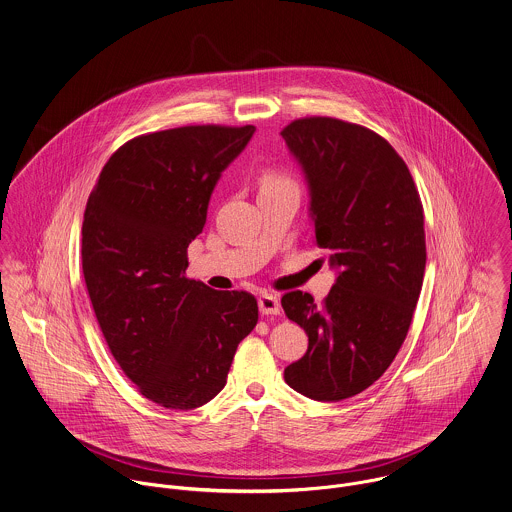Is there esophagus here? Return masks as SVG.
<instances>
[{"label":"esophagus","instance_id":"34e87169","mask_svg":"<svg viewBox=\"0 0 512 512\" xmlns=\"http://www.w3.org/2000/svg\"><path fill=\"white\" fill-rule=\"evenodd\" d=\"M259 312L263 316H269V314H279L281 312V302L277 296L273 294H261L259 296Z\"/></svg>","mask_w":512,"mask_h":512}]
</instances>
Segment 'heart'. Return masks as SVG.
<instances>
[{"label":"heart","mask_w":512,"mask_h":512,"mask_svg":"<svg viewBox=\"0 0 512 512\" xmlns=\"http://www.w3.org/2000/svg\"><path fill=\"white\" fill-rule=\"evenodd\" d=\"M283 186H292L290 178H286L284 174L279 172H267L261 178V190H271V188H283Z\"/></svg>","instance_id":"b5f03b06"}]
</instances>
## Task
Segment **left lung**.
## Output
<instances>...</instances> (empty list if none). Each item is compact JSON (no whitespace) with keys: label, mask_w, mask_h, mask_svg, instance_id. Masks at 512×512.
<instances>
[{"label":"left lung","mask_w":512,"mask_h":512,"mask_svg":"<svg viewBox=\"0 0 512 512\" xmlns=\"http://www.w3.org/2000/svg\"><path fill=\"white\" fill-rule=\"evenodd\" d=\"M281 135L308 182L316 243L338 271L322 304L300 290L281 300L308 336L284 381L338 402L371 387L408 334L426 269L424 210L406 163L375 131L304 117Z\"/></svg>","instance_id":"obj_1"}]
</instances>
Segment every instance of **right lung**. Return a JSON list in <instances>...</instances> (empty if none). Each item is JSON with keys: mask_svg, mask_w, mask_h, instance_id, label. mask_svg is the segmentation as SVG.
<instances>
[{"mask_svg": "<svg viewBox=\"0 0 512 512\" xmlns=\"http://www.w3.org/2000/svg\"><path fill=\"white\" fill-rule=\"evenodd\" d=\"M253 133L188 125L135 137L110 157L86 204L82 271L98 324L121 371L165 408L216 397L259 320L253 294L184 275L214 186Z\"/></svg>", "mask_w": 512, "mask_h": 512, "instance_id": "obj_1", "label": "right lung"}]
</instances>
